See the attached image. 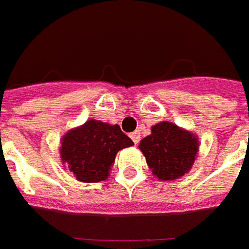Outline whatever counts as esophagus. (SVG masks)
<instances>
[{
	"mask_svg": "<svg viewBox=\"0 0 249 249\" xmlns=\"http://www.w3.org/2000/svg\"><path fill=\"white\" fill-rule=\"evenodd\" d=\"M130 138L133 139V142L135 144L139 143V139H141V134H139V131H134V133L130 134Z\"/></svg>",
	"mask_w": 249,
	"mask_h": 249,
	"instance_id": "obj_1",
	"label": "esophagus"
}]
</instances>
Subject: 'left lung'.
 Here are the masks:
<instances>
[{
    "label": "left lung",
    "mask_w": 249,
    "mask_h": 249,
    "mask_svg": "<svg viewBox=\"0 0 249 249\" xmlns=\"http://www.w3.org/2000/svg\"><path fill=\"white\" fill-rule=\"evenodd\" d=\"M139 149L158 179L172 181L192 169L198 153V138L172 122H161L141 141Z\"/></svg>",
    "instance_id": "1"
}]
</instances>
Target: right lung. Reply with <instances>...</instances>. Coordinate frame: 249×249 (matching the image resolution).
<instances>
[{"instance_id":"add662e5","label":"right lung","mask_w":249,"mask_h":249,"mask_svg":"<svg viewBox=\"0 0 249 249\" xmlns=\"http://www.w3.org/2000/svg\"><path fill=\"white\" fill-rule=\"evenodd\" d=\"M134 142L118 124L87 121L61 138L60 157L82 182H100L110 176L116 153Z\"/></svg>"}]
</instances>
